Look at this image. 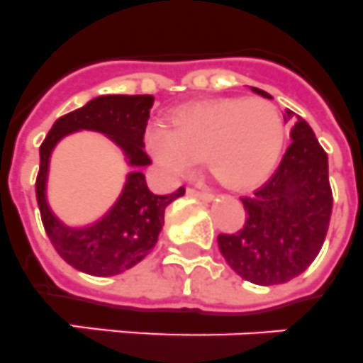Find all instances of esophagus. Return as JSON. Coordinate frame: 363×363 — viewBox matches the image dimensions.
<instances>
[{
	"label": "esophagus",
	"instance_id": "esophagus-1",
	"mask_svg": "<svg viewBox=\"0 0 363 363\" xmlns=\"http://www.w3.org/2000/svg\"><path fill=\"white\" fill-rule=\"evenodd\" d=\"M186 194H188V196H191V197H199V199H203V201H212V199H214V196H212L210 191L196 190V188H188Z\"/></svg>",
	"mask_w": 363,
	"mask_h": 363
}]
</instances>
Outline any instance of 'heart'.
Returning <instances> with one entry per match:
<instances>
[{
	"instance_id": "b5f03b06",
	"label": "heart",
	"mask_w": 363,
	"mask_h": 363,
	"mask_svg": "<svg viewBox=\"0 0 363 363\" xmlns=\"http://www.w3.org/2000/svg\"><path fill=\"white\" fill-rule=\"evenodd\" d=\"M286 138L279 108L264 99L223 97L182 106L147 130L145 145L169 177L190 173L205 155L210 172L233 190H249L273 172Z\"/></svg>"
}]
</instances>
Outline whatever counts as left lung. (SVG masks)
Wrapping results in <instances>:
<instances>
[{"label": "left lung", "mask_w": 363, "mask_h": 363, "mask_svg": "<svg viewBox=\"0 0 363 363\" xmlns=\"http://www.w3.org/2000/svg\"><path fill=\"white\" fill-rule=\"evenodd\" d=\"M252 92L271 99L260 88ZM294 123L291 144L277 172L252 196L242 197L245 223L238 233L219 234L227 264L252 284H282L301 275L318 257L332 214L328 158L312 127L286 108Z\"/></svg>", "instance_id": "1"}]
</instances>
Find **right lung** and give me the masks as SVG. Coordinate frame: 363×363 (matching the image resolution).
Here are the masks:
<instances>
[{"instance_id": "1", "label": "right lung", "mask_w": 363, "mask_h": 363, "mask_svg": "<svg viewBox=\"0 0 363 363\" xmlns=\"http://www.w3.org/2000/svg\"><path fill=\"white\" fill-rule=\"evenodd\" d=\"M153 103V96H99L55 121L40 145L36 201L42 223L60 257L88 275H118L144 260L157 245L166 206L184 196V188L157 196L145 182L142 167L149 166L151 158L144 151V135ZM77 130H94L111 138L133 172L128 174L121 197L105 216L84 228H68L47 203V175L52 149L64 135Z\"/></svg>"}]
</instances>
